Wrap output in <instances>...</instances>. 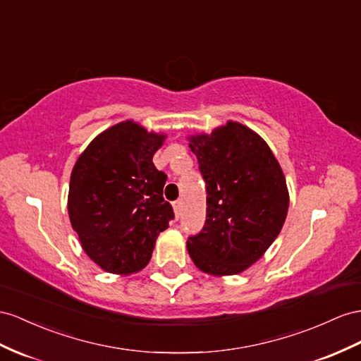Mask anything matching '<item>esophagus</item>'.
Here are the masks:
<instances>
[{
    "instance_id": "esophagus-1",
    "label": "esophagus",
    "mask_w": 361,
    "mask_h": 361,
    "mask_svg": "<svg viewBox=\"0 0 361 361\" xmlns=\"http://www.w3.org/2000/svg\"><path fill=\"white\" fill-rule=\"evenodd\" d=\"M181 209H183L181 200L175 201V202H173V210H175V215H177V218H180V215H181Z\"/></svg>"
}]
</instances>
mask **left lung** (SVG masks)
<instances>
[{
	"label": "left lung",
	"mask_w": 361,
	"mask_h": 361,
	"mask_svg": "<svg viewBox=\"0 0 361 361\" xmlns=\"http://www.w3.org/2000/svg\"><path fill=\"white\" fill-rule=\"evenodd\" d=\"M189 147L206 181L207 214L188 252L201 271L238 274L262 257L285 223L290 197L281 164L261 135L232 120L190 135Z\"/></svg>",
	"instance_id": "8db88e82"
}]
</instances>
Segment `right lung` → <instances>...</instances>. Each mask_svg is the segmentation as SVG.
Listing matches in <instances>:
<instances>
[{
	"instance_id": "obj_1",
	"label": "right lung",
	"mask_w": 361,
	"mask_h": 361,
	"mask_svg": "<svg viewBox=\"0 0 361 361\" xmlns=\"http://www.w3.org/2000/svg\"><path fill=\"white\" fill-rule=\"evenodd\" d=\"M164 138L125 120L100 133L71 171V227L102 270L140 271L151 261L157 238L169 227L173 210L163 198L168 177L152 163Z\"/></svg>"
}]
</instances>
